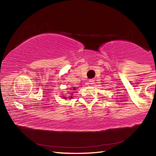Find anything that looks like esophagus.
<instances>
[{
	"instance_id": "esophagus-1",
	"label": "esophagus",
	"mask_w": 156,
	"mask_h": 156,
	"mask_svg": "<svg viewBox=\"0 0 156 156\" xmlns=\"http://www.w3.org/2000/svg\"><path fill=\"white\" fill-rule=\"evenodd\" d=\"M94 80H92V79H91V80H89V84H94Z\"/></svg>"
}]
</instances>
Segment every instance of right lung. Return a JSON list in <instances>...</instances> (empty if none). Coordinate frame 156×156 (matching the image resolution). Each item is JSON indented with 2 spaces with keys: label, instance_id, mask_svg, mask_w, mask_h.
<instances>
[{
  "label": "right lung",
  "instance_id": "1",
  "mask_svg": "<svg viewBox=\"0 0 156 156\" xmlns=\"http://www.w3.org/2000/svg\"><path fill=\"white\" fill-rule=\"evenodd\" d=\"M76 88L75 87H73V89H72V90H73V91H76ZM72 95L73 94H72V95H71V96L69 97V99H72ZM63 98H64V99H67V97H65V96H64V97H63Z\"/></svg>",
  "mask_w": 156,
  "mask_h": 156
}]
</instances>
